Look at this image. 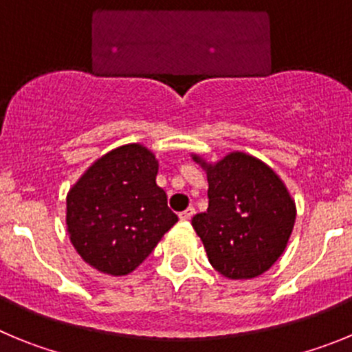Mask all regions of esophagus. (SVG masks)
I'll list each match as a JSON object with an SVG mask.
<instances>
[{
    "label": "esophagus",
    "mask_w": 352,
    "mask_h": 352,
    "mask_svg": "<svg viewBox=\"0 0 352 352\" xmlns=\"http://www.w3.org/2000/svg\"><path fill=\"white\" fill-rule=\"evenodd\" d=\"M195 214V208H186L185 211H182V213H179V219L182 220H190L192 217H194Z\"/></svg>",
    "instance_id": "1"
}]
</instances>
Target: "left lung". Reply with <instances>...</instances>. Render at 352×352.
Returning a JSON list of instances; mask_svg holds the SVG:
<instances>
[{"label":"left lung","instance_id":"8db88e82","mask_svg":"<svg viewBox=\"0 0 352 352\" xmlns=\"http://www.w3.org/2000/svg\"><path fill=\"white\" fill-rule=\"evenodd\" d=\"M208 176V210L192 219L211 266L232 280L263 275L282 256L296 220L284 182L259 158L232 151Z\"/></svg>","mask_w":352,"mask_h":352}]
</instances>
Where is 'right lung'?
Returning <instances> with one entry per match:
<instances>
[{"mask_svg": "<svg viewBox=\"0 0 352 352\" xmlns=\"http://www.w3.org/2000/svg\"><path fill=\"white\" fill-rule=\"evenodd\" d=\"M158 162L142 144H125L93 164L67 195L72 245L89 266L129 275L178 217L157 185Z\"/></svg>", "mask_w": 352, "mask_h": 352, "instance_id": "obj_1", "label": "right lung"}]
</instances>
